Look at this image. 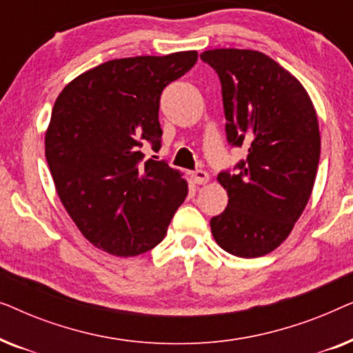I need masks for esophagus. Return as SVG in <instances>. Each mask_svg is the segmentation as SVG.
I'll list each match as a JSON object with an SVG mask.
<instances>
[{
	"mask_svg": "<svg viewBox=\"0 0 353 353\" xmlns=\"http://www.w3.org/2000/svg\"><path fill=\"white\" fill-rule=\"evenodd\" d=\"M209 173L205 170H196L191 173V180L196 183V185H205L207 181H209Z\"/></svg>",
	"mask_w": 353,
	"mask_h": 353,
	"instance_id": "esophagus-1",
	"label": "esophagus"
}]
</instances>
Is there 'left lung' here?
I'll use <instances>...</instances> for the list:
<instances>
[{
	"mask_svg": "<svg viewBox=\"0 0 353 353\" xmlns=\"http://www.w3.org/2000/svg\"><path fill=\"white\" fill-rule=\"evenodd\" d=\"M201 59L220 79L226 139L248 148L236 173L216 176L228 205L210 220L212 234L236 257H262L288 238L310 199L321 149L315 108L301 81L263 52L221 48Z\"/></svg>",
	"mask_w": 353,
	"mask_h": 353,
	"instance_id": "8db88e82",
	"label": "left lung"
}]
</instances>
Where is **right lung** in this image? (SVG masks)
I'll return each instance as SVG.
<instances>
[{"instance_id": "right-lung-1", "label": "right lung", "mask_w": 353, "mask_h": 353, "mask_svg": "<svg viewBox=\"0 0 353 353\" xmlns=\"http://www.w3.org/2000/svg\"><path fill=\"white\" fill-rule=\"evenodd\" d=\"M196 51L114 59L72 80L52 108L45 154L67 214L96 248L119 257L161 243L188 194L161 149L163 88L185 75Z\"/></svg>"}]
</instances>
